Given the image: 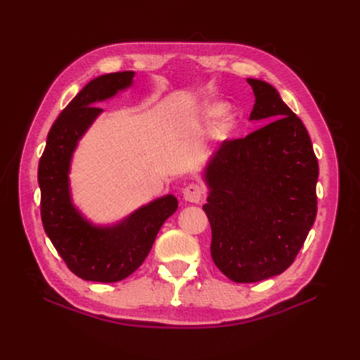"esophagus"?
I'll return each mask as SVG.
<instances>
[{
	"mask_svg": "<svg viewBox=\"0 0 360 360\" xmlns=\"http://www.w3.org/2000/svg\"><path fill=\"white\" fill-rule=\"evenodd\" d=\"M202 187L198 186V184H188L184 190H182V196H184V200L188 202H200L201 198H202Z\"/></svg>",
	"mask_w": 360,
	"mask_h": 360,
	"instance_id": "1",
	"label": "esophagus"
}]
</instances>
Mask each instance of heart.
<instances>
[{
    "label": "heart",
    "instance_id": "obj_1",
    "mask_svg": "<svg viewBox=\"0 0 360 360\" xmlns=\"http://www.w3.org/2000/svg\"><path fill=\"white\" fill-rule=\"evenodd\" d=\"M221 112H223V105L212 103V105L204 106V108L200 111V116L204 120H212V119H215L218 114H221ZM232 127H233V119L229 117V116L223 117V119L218 122L217 127H215V136L217 137L226 136L229 131H231Z\"/></svg>",
    "mask_w": 360,
    "mask_h": 360
}]
</instances>
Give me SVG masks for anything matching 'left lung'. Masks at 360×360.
I'll use <instances>...</instances> for the list:
<instances>
[{"label": "left lung", "instance_id": "left-lung-1", "mask_svg": "<svg viewBox=\"0 0 360 360\" xmlns=\"http://www.w3.org/2000/svg\"><path fill=\"white\" fill-rule=\"evenodd\" d=\"M249 120L268 124L224 141L202 172L213 263L235 283H255L292 264L317 215V158L303 122L267 82L248 79Z\"/></svg>", "mask_w": 360, "mask_h": 360}]
</instances>
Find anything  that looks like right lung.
Listing matches in <instances>:
<instances>
[{
    "label": "right lung",
    "instance_id": "add662e5",
    "mask_svg": "<svg viewBox=\"0 0 360 360\" xmlns=\"http://www.w3.org/2000/svg\"><path fill=\"white\" fill-rule=\"evenodd\" d=\"M133 77V71H124L91 80L53 122L38 164L44 232L66 266L88 281L114 283L131 275L147 258L165 219L178 209V200L165 195L117 223L102 226L91 223L72 202V155L103 111L96 103L131 86Z\"/></svg>",
    "mask_w": 360,
    "mask_h": 360
}]
</instances>
